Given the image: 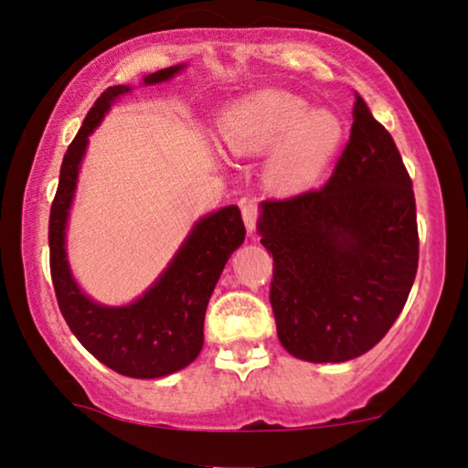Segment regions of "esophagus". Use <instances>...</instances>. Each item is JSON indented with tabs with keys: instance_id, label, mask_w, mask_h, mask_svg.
Returning a JSON list of instances; mask_svg holds the SVG:
<instances>
[{
	"instance_id": "esophagus-1",
	"label": "esophagus",
	"mask_w": 468,
	"mask_h": 468,
	"mask_svg": "<svg viewBox=\"0 0 468 468\" xmlns=\"http://www.w3.org/2000/svg\"><path fill=\"white\" fill-rule=\"evenodd\" d=\"M239 207H241V216H244L246 229L252 233V230L257 229V222H259V207H257V203L244 198V201L239 203Z\"/></svg>"
}]
</instances>
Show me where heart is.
Returning a JSON list of instances; mask_svg holds the SVG:
<instances>
[{
	"label": "heart",
	"instance_id": "1",
	"mask_svg": "<svg viewBox=\"0 0 468 468\" xmlns=\"http://www.w3.org/2000/svg\"><path fill=\"white\" fill-rule=\"evenodd\" d=\"M224 145L235 155L270 152L265 182L278 195L310 188L342 139V123L329 111L284 90H265L238 100L220 120Z\"/></svg>",
	"mask_w": 468,
	"mask_h": 468
}]
</instances>
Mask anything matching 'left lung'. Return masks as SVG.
<instances>
[{
    "mask_svg": "<svg viewBox=\"0 0 468 468\" xmlns=\"http://www.w3.org/2000/svg\"><path fill=\"white\" fill-rule=\"evenodd\" d=\"M259 233L273 257L278 338L292 357L348 361L389 332L420 261L415 195L394 139L359 93L329 182L261 203Z\"/></svg>",
    "mask_w": 468,
    "mask_h": 468,
    "instance_id": "8db88e82",
    "label": "left lung"
}]
</instances>
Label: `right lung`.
<instances>
[{"mask_svg": "<svg viewBox=\"0 0 468 468\" xmlns=\"http://www.w3.org/2000/svg\"><path fill=\"white\" fill-rule=\"evenodd\" d=\"M182 68L171 66L147 74L143 85L162 83ZM128 91V85H115L100 93L68 145L48 218L51 278L68 327L93 357L123 377L158 378L186 368L201 353L205 310L229 257L246 238V227L235 205L201 218L169 267L128 306H102L79 289L66 259V222L79 166L87 136L102 122L111 104Z\"/></svg>", "mask_w": 468, "mask_h": 468, "instance_id": "1", "label": "right lung"}]
</instances>
